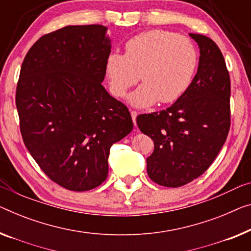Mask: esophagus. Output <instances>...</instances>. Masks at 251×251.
I'll return each instance as SVG.
<instances>
[{
    "mask_svg": "<svg viewBox=\"0 0 251 251\" xmlns=\"http://www.w3.org/2000/svg\"><path fill=\"white\" fill-rule=\"evenodd\" d=\"M137 115H138L137 111H134V110L130 111V116H132V119H133V124H134V126H136V117H137Z\"/></svg>",
    "mask_w": 251,
    "mask_h": 251,
    "instance_id": "esophagus-1",
    "label": "esophagus"
}]
</instances>
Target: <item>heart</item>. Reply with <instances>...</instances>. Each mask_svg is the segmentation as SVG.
Returning a JSON list of instances; mask_svg holds the SVG:
<instances>
[{"label": "heart", "mask_w": 251, "mask_h": 251, "mask_svg": "<svg viewBox=\"0 0 251 251\" xmlns=\"http://www.w3.org/2000/svg\"><path fill=\"white\" fill-rule=\"evenodd\" d=\"M198 62L197 47L189 38L155 29L130 38L125 55H108L104 71L110 92L117 98L124 97L141 76L143 83L128 96V102L145 108L158 101L175 102L184 96L193 83Z\"/></svg>", "instance_id": "heart-1"}]
</instances>
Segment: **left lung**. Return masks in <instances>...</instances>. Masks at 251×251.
<instances>
[{
  "label": "left lung",
  "mask_w": 251,
  "mask_h": 251,
  "mask_svg": "<svg viewBox=\"0 0 251 251\" xmlns=\"http://www.w3.org/2000/svg\"><path fill=\"white\" fill-rule=\"evenodd\" d=\"M200 47L195 77L184 96L160 113L137 116L142 133L154 142L147 159L149 177L166 187H180L208 169L230 129L229 72L214 42L189 33Z\"/></svg>",
  "instance_id": "left-lung-1"
}]
</instances>
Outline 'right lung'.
<instances>
[{"label": "right lung", "mask_w": 251, "mask_h": 251, "mask_svg": "<svg viewBox=\"0 0 251 251\" xmlns=\"http://www.w3.org/2000/svg\"><path fill=\"white\" fill-rule=\"evenodd\" d=\"M110 51L104 25H66L37 40L21 66L16 104L25 148L73 192L106 180L110 148L133 129L127 107L101 84Z\"/></svg>", "instance_id": "1"}]
</instances>
